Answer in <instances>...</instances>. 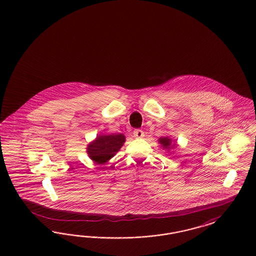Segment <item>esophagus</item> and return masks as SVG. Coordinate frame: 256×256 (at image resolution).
Masks as SVG:
<instances>
[{"mask_svg":"<svg viewBox=\"0 0 256 256\" xmlns=\"http://www.w3.org/2000/svg\"><path fill=\"white\" fill-rule=\"evenodd\" d=\"M134 137L136 138H142L144 137V132L142 130H135L134 132Z\"/></svg>","mask_w":256,"mask_h":256,"instance_id":"obj_1","label":"esophagus"}]
</instances>
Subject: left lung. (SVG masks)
I'll list each match as a JSON object with an SVG mask.
<instances>
[{"mask_svg":"<svg viewBox=\"0 0 256 256\" xmlns=\"http://www.w3.org/2000/svg\"><path fill=\"white\" fill-rule=\"evenodd\" d=\"M159 143L163 146L164 148H170V143H172V140L169 139L168 137H164V138H160L159 139ZM174 146V145H172V146Z\"/></svg>","mask_w":256,"mask_h":256,"instance_id":"8db88e82","label":"left lung"}]
</instances>
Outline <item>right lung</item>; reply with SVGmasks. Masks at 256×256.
<instances>
[{
    "instance_id": "add662e5",
    "label": "right lung",
    "mask_w": 256,
    "mask_h": 256,
    "mask_svg": "<svg viewBox=\"0 0 256 256\" xmlns=\"http://www.w3.org/2000/svg\"><path fill=\"white\" fill-rule=\"evenodd\" d=\"M124 141L126 138L121 134L100 135L88 145L87 152L97 164H104L117 154Z\"/></svg>"
}]
</instances>
